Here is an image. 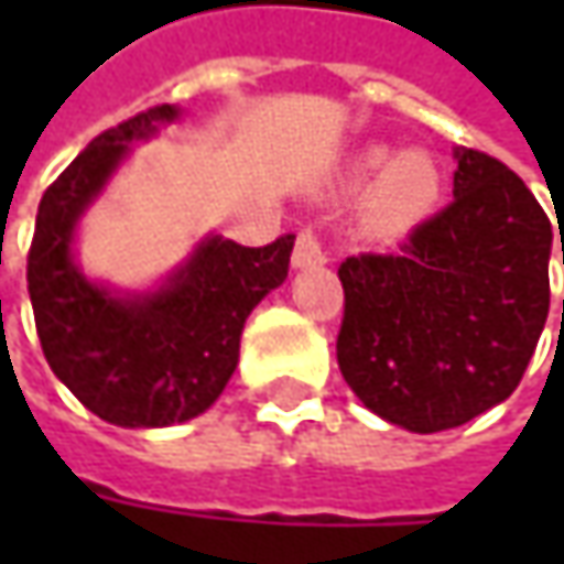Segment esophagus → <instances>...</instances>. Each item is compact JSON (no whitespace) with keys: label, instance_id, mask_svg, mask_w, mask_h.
Segmentation results:
<instances>
[{"label":"esophagus","instance_id":"obj_1","mask_svg":"<svg viewBox=\"0 0 564 564\" xmlns=\"http://www.w3.org/2000/svg\"><path fill=\"white\" fill-rule=\"evenodd\" d=\"M319 263H326L323 245H319L314 228H304V231L297 235V241H294L292 267L294 270H307V267H319Z\"/></svg>","mask_w":564,"mask_h":564}]
</instances>
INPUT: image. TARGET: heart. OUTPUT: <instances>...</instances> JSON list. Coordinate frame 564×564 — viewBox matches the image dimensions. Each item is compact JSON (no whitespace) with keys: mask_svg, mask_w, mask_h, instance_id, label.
<instances>
[{"mask_svg":"<svg viewBox=\"0 0 564 564\" xmlns=\"http://www.w3.org/2000/svg\"><path fill=\"white\" fill-rule=\"evenodd\" d=\"M345 187H370L364 226L377 238H399L436 206L443 178L436 160L423 150H404L395 156L389 147H367L351 165Z\"/></svg>","mask_w":564,"mask_h":564,"instance_id":"b5f03b06","label":"heart"}]
</instances>
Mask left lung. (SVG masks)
Instances as JSON below:
<instances>
[{"instance_id":"left-lung-1","label":"left lung","mask_w":564,"mask_h":564,"mask_svg":"<svg viewBox=\"0 0 564 564\" xmlns=\"http://www.w3.org/2000/svg\"><path fill=\"white\" fill-rule=\"evenodd\" d=\"M455 200L399 253L338 267V370L373 414L411 433L462 426L509 399L550 314L543 206L487 153L455 147Z\"/></svg>"}]
</instances>
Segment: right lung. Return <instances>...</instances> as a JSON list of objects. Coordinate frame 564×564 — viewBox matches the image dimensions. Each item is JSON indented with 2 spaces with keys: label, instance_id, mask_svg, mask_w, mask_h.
Masks as SVG:
<instances>
[{
  "label": "right lung",
  "instance_id": "right-lung-1",
  "mask_svg": "<svg viewBox=\"0 0 564 564\" xmlns=\"http://www.w3.org/2000/svg\"><path fill=\"white\" fill-rule=\"evenodd\" d=\"M178 106H153L87 143L46 187L31 253L36 336L53 373L97 417L128 426H172L204 414L238 367L250 311L285 282L294 235L241 248L206 235L178 270L150 292H119L77 267L75 235L87 206L116 175L131 143L178 121Z\"/></svg>",
  "mask_w": 564,
  "mask_h": 564
}]
</instances>
